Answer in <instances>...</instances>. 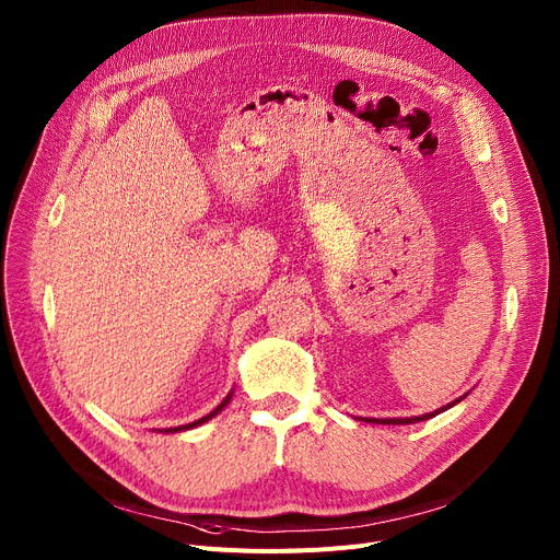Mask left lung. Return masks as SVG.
<instances>
[{"mask_svg": "<svg viewBox=\"0 0 560 560\" xmlns=\"http://www.w3.org/2000/svg\"><path fill=\"white\" fill-rule=\"evenodd\" d=\"M463 399V397H460ZM460 399H456V401H452V404H447V406H443V408H438V410H433V413H427V416H418V418H393V420H368V422H376V424H413V422H422V420H429V418H433V416H438V413H443V410H447V408H452L454 404H458Z\"/></svg>", "mask_w": 560, "mask_h": 560, "instance_id": "left-lung-1", "label": "left lung"}]
</instances>
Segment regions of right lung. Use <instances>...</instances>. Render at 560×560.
Listing matches in <instances>:
<instances>
[{
  "mask_svg": "<svg viewBox=\"0 0 560 560\" xmlns=\"http://www.w3.org/2000/svg\"><path fill=\"white\" fill-rule=\"evenodd\" d=\"M231 395H233V393H229V395H226V397H224V399H222V404H220V406H218V408H213V410H211V413H209V416H203V418H199V420H195V422H190V424H184V427H174V429H165V433H176V431H186V429H192V427H199V424H203V422H209V420H211V418H215V416H218V413H220V410H222V408H224V406H226V404H229V399H231Z\"/></svg>",
  "mask_w": 560,
  "mask_h": 560,
  "instance_id": "obj_1",
  "label": "right lung"
}]
</instances>
